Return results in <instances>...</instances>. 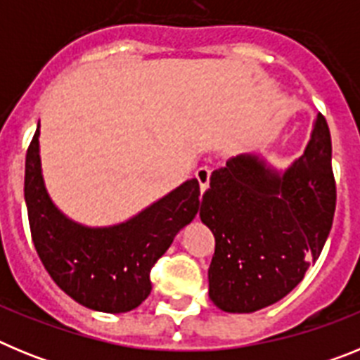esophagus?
I'll use <instances>...</instances> for the list:
<instances>
[{"label": "esophagus", "mask_w": 360, "mask_h": 360, "mask_svg": "<svg viewBox=\"0 0 360 360\" xmlns=\"http://www.w3.org/2000/svg\"><path fill=\"white\" fill-rule=\"evenodd\" d=\"M196 180H198L200 184V191H205L209 187V180H211V169H209L207 165H202V167H198L195 173Z\"/></svg>", "instance_id": "34e87169"}]
</instances>
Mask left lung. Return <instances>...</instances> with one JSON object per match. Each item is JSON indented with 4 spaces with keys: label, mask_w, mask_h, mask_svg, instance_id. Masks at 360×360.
Listing matches in <instances>:
<instances>
[{
    "label": "left lung",
    "mask_w": 360,
    "mask_h": 360,
    "mask_svg": "<svg viewBox=\"0 0 360 360\" xmlns=\"http://www.w3.org/2000/svg\"><path fill=\"white\" fill-rule=\"evenodd\" d=\"M332 139L317 115L311 139L283 173L257 155L212 171L200 218L214 234L209 297L224 311L278 303L319 257L335 212Z\"/></svg>",
    "instance_id": "obj_1"
}]
</instances>
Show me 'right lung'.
<instances>
[{
    "instance_id": "1",
    "label": "right lung",
    "mask_w": 360,
    "mask_h": 360,
    "mask_svg": "<svg viewBox=\"0 0 360 360\" xmlns=\"http://www.w3.org/2000/svg\"><path fill=\"white\" fill-rule=\"evenodd\" d=\"M25 202L32 240L57 287L82 307L122 314L148 297L153 265L200 211V184L191 178L128 221L86 227L63 214L46 193L37 126L27 151Z\"/></svg>"
}]
</instances>
